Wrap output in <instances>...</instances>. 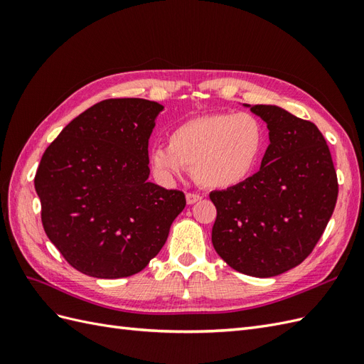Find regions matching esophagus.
<instances>
[{
	"label": "esophagus",
	"mask_w": 364,
	"mask_h": 364,
	"mask_svg": "<svg viewBox=\"0 0 364 364\" xmlns=\"http://www.w3.org/2000/svg\"><path fill=\"white\" fill-rule=\"evenodd\" d=\"M199 200H202V196L200 194H196V193H188V194H186V203H188V205H193V203L199 202Z\"/></svg>",
	"instance_id": "1"
}]
</instances>
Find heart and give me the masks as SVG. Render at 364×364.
Wrapping results in <instances>:
<instances>
[{
  "label": "heart",
  "mask_w": 364,
  "mask_h": 364,
  "mask_svg": "<svg viewBox=\"0 0 364 364\" xmlns=\"http://www.w3.org/2000/svg\"><path fill=\"white\" fill-rule=\"evenodd\" d=\"M267 146V129L250 112L193 117L168 134V147L156 146L149 164L158 179L170 182L191 168L194 181L213 190L237 186L257 170Z\"/></svg>",
  "instance_id": "b5f03b06"
}]
</instances>
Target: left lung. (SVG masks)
Instances as JSON below:
<instances>
[{
  "mask_svg": "<svg viewBox=\"0 0 364 364\" xmlns=\"http://www.w3.org/2000/svg\"><path fill=\"white\" fill-rule=\"evenodd\" d=\"M250 111L267 123L261 168L243 183L213 191V246L228 266L257 278L287 272L313 252L333 215L337 173L311 121L272 105Z\"/></svg>",
  "mask_w": 364,
  "mask_h": 364,
  "instance_id": "1",
  "label": "left lung"
}]
</instances>
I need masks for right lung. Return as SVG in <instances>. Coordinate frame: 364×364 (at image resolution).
Segmentation results:
<instances>
[{
	"label": "right lung",
	"instance_id": "1",
	"mask_svg": "<svg viewBox=\"0 0 364 364\" xmlns=\"http://www.w3.org/2000/svg\"><path fill=\"white\" fill-rule=\"evenodd\" d=\"M164 106L109 98L75 117L35 176L43 230L87 277L127 278L146 269L186 205L179 190L149 182V138Z\"/></svg>",
	"mask_w": 364,
	"mask_h": 364
}]
</instances>
